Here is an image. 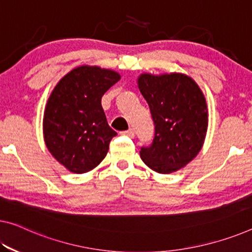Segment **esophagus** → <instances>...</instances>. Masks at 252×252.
<instances>
[{
  "label": "esophagus",
  "mask_w": 252,
  "mask_h": 252,
  "mask_svg": "<svg viewBox=\"0 0 252 252\" xmlns=\"http://www.w3.org/2000/svg\"><path fill=\"white\" fill-rule=\"evenodd\" d=\"M122 135H124V136H128L130 138H133L134 137V130L131 128L127 129V130H124V131H122Z\"/></svg>",
  "instance_id": "esophagus-1"
}]
</instances>
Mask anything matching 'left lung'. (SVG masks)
<instances>
[{
	"instance_id": "left-lung-1",
	"label": "left lung",
	"mask_w": 252,
	"mask_h": 252,
	"mask_svg": "<svg viewBox=\"0 0 252 252\" xmlns=\"http://www.w3.org/2000/svg\"><path fill=\"white\" fill-rule=\"evenodd\" d=\"M138 89L154 123L150 146L139 156L158 173H171L190 162L202 149L207 130V106L195 81L184 74H142Z\"/></svg>"
}]
</instances>
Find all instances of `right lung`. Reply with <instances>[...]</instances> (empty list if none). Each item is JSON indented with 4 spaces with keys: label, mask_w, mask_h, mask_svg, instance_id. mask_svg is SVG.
Listing matches in <instances>:
<instances>
[{
    "label": "right lung",
    "mask_w": 252,
    "mask_h": 252,
    "mask_svg": "<svg viewBox=\"0 0 252 252\" xmlns=\"http://www.w3.org/2000/svg\"><path fill=\"white\" fill-rule=\"evenodd\" d=\"M121 75L110 69L81 66L67 73L50 94L44 136L52 156L74 173L95 168L117 133L108 125L101 98Z\"/></svg>",
    "instance_id": "1"
}]
</instances>
